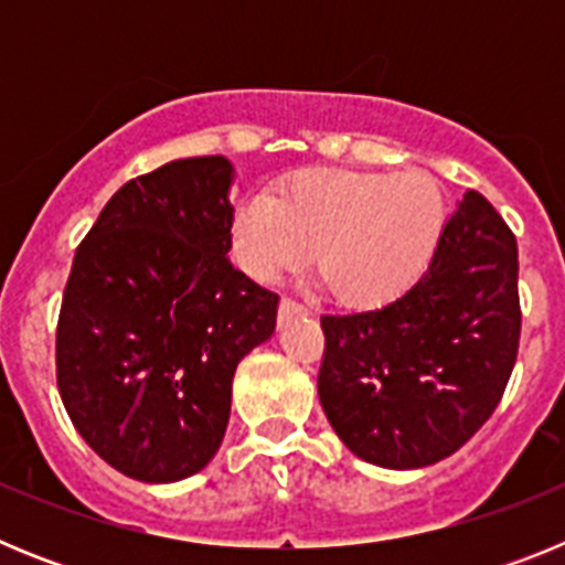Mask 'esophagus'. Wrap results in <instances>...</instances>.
I'll use <instances>...</instances> for the list:
<instances>
[{
	"mask_svg": "<svg viewBox=\"0 0 565 565\" xmlns=\"http://www.w3.org/2000/svg\"><path fill=\"white\" fill-rule=\"evenodd\" d=\"M308 313V308L306 306H299V302H294V299H282V302H279V311H277V319H279V326H288V322H291V319H297V317H306Z\"/></svg>",
	"mask_w": 565,
	"mask_h": 565,
	"instance_id": "obj_1",
	"label": "esophagus"
}]
</instances>
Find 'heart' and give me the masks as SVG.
I'll list each match as a JSON object with an SVG mask.
<instances>
[{"label": "heart", "instance_id": "b5f03b06", "mask_svg": "<svg viewBox=\"0 0 565 565\" xmlns=\"http://www.w3.org/2000/svg\"><path fill=\"white\" fill-rule=\"evenodd\" d=\"M444 198L424 172L302 169L277 198L259 192L232 214V252L257 282L317 259L331 291L379 306L416 282L438 248Z\"/></svg>", "mask_w": 565, "mask_h": 565}]
</instances>
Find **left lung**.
<instances>
[{
	"instance_id": "8db88e82",
	"label": "left lung",
	"mask_w": 565,
	"mask_h": 565,
	"mask_svg": "<svg viewBox=\"0 0 565 565\" xmlns=\"http://www.w3.org/2000/svg\"><path fill=\"white\" fill-rule=\"evenodd\" d=\"M319 402L344 447L384 469L452 456L495 413L521 339L518 243L467 192L430 268L387 306L326 313Z\"/></svg>"
}]
</instances>
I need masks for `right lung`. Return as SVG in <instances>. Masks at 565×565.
<instances>
[{
    "label": "right lung",
    "mask_w": 565,
    "mask_h": 565,
    "mask_svg": "<svg viewBox=\"0 0 565 565\" xmlns=\"http://www.w3.org/2000/svg\"><path fill=\"white\" fill-rule=\"evenodd\" d=\"M232 181V161L206 154L124 183L70 268L58 393L84 441L135 481L212 461L239 359L277 326V294L228 259Z\"/></svg>",
    "instance_id": "1"
}]
</instances>
